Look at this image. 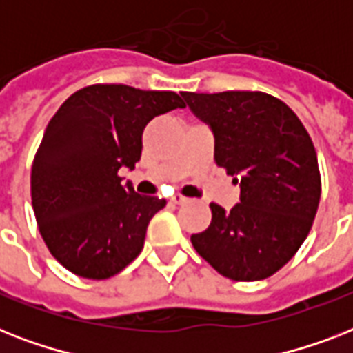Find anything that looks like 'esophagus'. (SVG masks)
I'll return each mask as SVG.
<instances>
[{"label":"esophagus","mask_w":353,"mask_h":353,"mask_svg":"<svg viewBox=\"0 0 353 353\" xmlns=\"http://www.w3.org/2000/svg\"><path fill=\"white\" fill-rule=\"evenodd\" d=\"M170 201L174 205H185L188 201V198H185V196H181V194H176V196H172Z\"/></svg>","instance_id":"34e87169"}]
</instances>
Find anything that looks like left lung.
<instances>
[{"mask_svg": "<svg viewBox=\"0 0 353 353\" xmlns=\"http://www.w3.org/2000/svg\"><path fill=\"white\" fill-rule=\"evenodd\" d=\"M214 132V161L240 183L229 212L190 236L194 249L225 279L263 280L295 256L321 201V172L310 133L288 104L262 91L181 93Z\"/></svg>", "mask_w": 353, "mask_h": 353, "instance_id": "left-lung-1", "label": "left lung"}]
</instances>
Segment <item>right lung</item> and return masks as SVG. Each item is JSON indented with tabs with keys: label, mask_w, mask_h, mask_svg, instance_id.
Here are the masks:
<instances>
[{
	"label": "right lung",
	"mask_w": 353,
	"mask_h": 353,
	"mask_svg": "<svg viewBox=\"0 0 353 353\" xmlns=\"http://www.w3.org/2000/svg\"><path fill=\"white\" fill-rule=\"evenodd\" d=\"M176 108L185 102L174 91L93 84L49 121L32 161L30 198L47 249L71 273L110 279L143 251L146 227L166 201L122 187L119 168H135L144 126Z\"/></svg>",
	"instance_id": "1"
}]
</instances>
